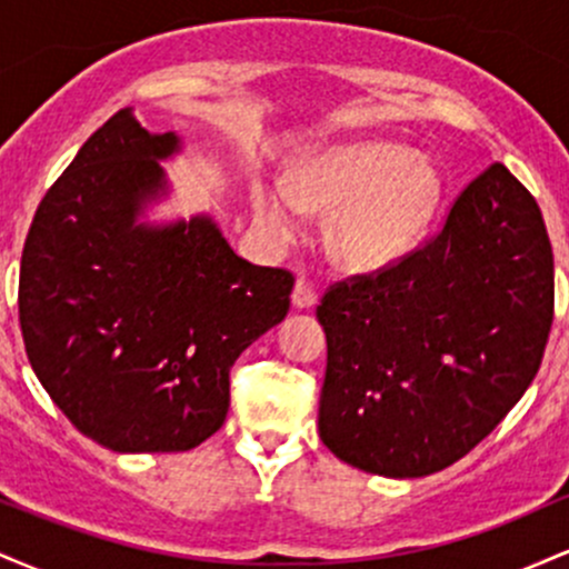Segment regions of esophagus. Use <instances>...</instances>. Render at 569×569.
<instances>
[{
	"label": "esophagus",
	"instance_id": "34e87169",
	"mask_svg": "<svg viewBox=\"0 0 569 569\" xmlns=\"http://www.w3.org/2000/svg\"><path fill=\"white\" fill-rule=\"evenodd\" d=\"M316 299H318L316 286H312L305 276L297 278V283H293V293H291L293 307H299V310H302V307H312L316 305Z\"/></svg>",
	"mask_w": 569,
	"mask_h": 569
}]
</instances>
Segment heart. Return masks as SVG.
<instances>
[{
	"instance_id": "obj_1",
	"label": "heart",
	"mask_w": 569,
	"mask_h": 569,
	"mask_svg": "<svg viewBox=\"0 0 569 569\" xmlns=\"http://www.w3.org/2000/svg\"><path fill=\"white\" fill-rule=\"evenodd\" d=\"M293 200L331 213L326 243L339 264L375 272L401 262L420 243L439 208L441 179L428 160L398 143H348L299 160L289 189L259 187L253 208L262 224L289 238Z\"/></svg>"
}]
</instances>
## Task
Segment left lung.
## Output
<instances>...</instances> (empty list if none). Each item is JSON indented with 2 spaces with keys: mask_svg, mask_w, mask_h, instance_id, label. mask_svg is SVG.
Masks as SVG:
<instances>
[{
  "mask_svg": "<svg viewBox=\"0 0 569 569\" xmlns=\"http://www.w3.org/2000/svg\"><path fill=\"white\" fill-rule=\"evenodd\" d=\"M321 441L390 479L443 471L525 396L553 323L543 213L500 162L457 194L441 230L318 305Z\"/></svg>",
  "mask_w": 569,
  "mask_h": 569,
  "instance_id": "8db88e82",
  "label": "left lung"
}]
</instances>
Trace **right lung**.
Segmentation results:
<instances>
[{
    "instance_id": "1",
    "label": "right lung",
    "mask_w": 569,
    "mask_h": 569,
    "mask_svg": "<svg viewBox=\"0 0 569 569\" xmlns=\"http://www.w3.org/2000/svg\"><path fill=\"white\" fill-rule=\"evenodd\" d=\"M176 147L114 112L44 192L23 243L31 369L112 452H187L217 433L232 363L291 307V272L240 259L208 217L136 224Z\"/></svg>"
}]
</instances>
